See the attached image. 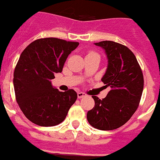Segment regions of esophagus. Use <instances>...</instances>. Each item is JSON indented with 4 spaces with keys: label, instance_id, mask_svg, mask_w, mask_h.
<instances>
[{
    "label": "esophagus",
    "instance_id": "obj_1",
    "mask_svg": "<svg viewBox=\"0 0 160 160\" xmlns=\"http://www.w3.org/2000/svg\"><path fill=\"white\" fill-rule=\"evenodd\" d=\"M85 96V95L83 93V92H78V93H77V96H78V98H79V99H80V98H83V97H84Z\"/></svg>",
    "mask_w": 160,
    "mask_h": 160
}]
</instances>
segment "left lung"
Masks as SVG:
<instances>
[{
  "mask_svg": "<svg viewBox=\"0 0 160 160\" xmlns=\"http://www.w3.org/2000/svg\"><path fill=\"white\" fill-rule=\"evenodd\" d=\"M105 51L107 67L102 81L111 91L104 99L92 96L95 107L87 112L89 123L100 130H113L136 112L143 90V76L133 53L113 41L95 42Z\"/></svg>",
  "mask_w": 160,
  "mask_h": 160,
  "instance_id": "left-lung-1",
  "label": "left lung"
}]
</instances>
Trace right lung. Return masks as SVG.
I'll list each match as a JSON object with an SVG mask.
<instances>
[{"instance_id": "obj_1", "label": "right lung", "mask_w": 160, "mask_h": 160, "mask_svg": "<svg viewBox=\"0 0 160 160\" xmlns=\"http://www.w3.org/2000/svg\"><path fill=\"white\" fill-rule=\"evenodd\" d=\"M78 45L46 38L30 43L21 54L14 71V91L21 110L32 122L52 127L66 118L77 93L74 90L59 91L51 80L62 72L66 58Z\"/></svg>"}]
</instances>
